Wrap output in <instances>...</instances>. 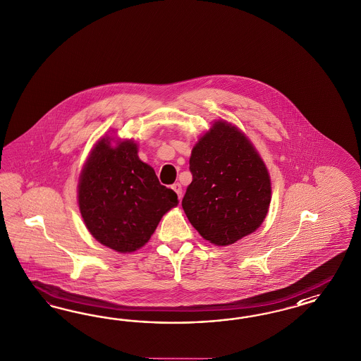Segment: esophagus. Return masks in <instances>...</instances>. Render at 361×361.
Masks as SVG:
<instances>
[{"label":"esophagus","instance_id":"1","mask_svg":"<svg viewBox=\"0 0 361 361\" xmlns=\"http://www.w3.org/2000/svg\"><path fill=\"white\" fill-rule=\"evenodd\" d=\"M171 188L176 192L178 198L182 199V186H180V183H174V185L171 186Z\"/></svg>","mask_w":361,"mask_h":361}]
</instances>
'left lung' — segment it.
Returning <instances> with one entry per match:
<instances>
[{
	"label": "left lung",
	"mask_w": 361,
	"mask_h": 361,
	"mask_svg": "<svg viewBox=\"0 0 361 361\" xmlns=\"http://www.w3.org/2000/svg\"><path fill=\"white\" fill-rule=\"evenodd\" d=\"M190 171L182 207L206 240L233 245L259 228L269 209L271 179L239 128L216 121L194 146Z\"/></svg>",
	"instance_id": "obj_1"
}]
</instances>
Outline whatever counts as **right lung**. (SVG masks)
Listing matches in <instances>:
<instances>
[{"mask_svg": "<svg viewBox=\"0 0 361 361\" xmlns=\"http://www.w3.org/2000/svg\"><path fill=\"white\" fill-rule=\"evenodd\" d=\"M78 204L89 233L116 252L146 245L178 195L162 186L152 166L142 162L133 140L111 146L99 140L82 169Z\"/></svg>", "mask_w": 361, "mask_h": 361, "instance_id": "1", "label": "right lung"}]
</instances>
